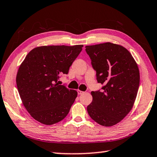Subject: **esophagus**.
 Returning <instances> with one entry per match:
<instances>
[{
	"label": "esophagus",
	"mask_w": 157,
	"mask_h": 157,
	"mask_svg": "<svg viewBox=\"0 0 157 157\" xmlns=\"http://www.w3.org/2000/svg\"><path fill=\"white\" fill-rule=\"evenodd\" d=\"M83 93H84V92H83V91H81V90H78V94H82Z\"/></svg>",
	"instance_id": "34e87169"
}]
</instances>
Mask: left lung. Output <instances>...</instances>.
<instances>
[{
	"mask_svg": "<svg viewBox=\"0 0 157 157\" xmlns=\"http://www.w3.org/2000/svg\"><path fill=\"white\" fill-rule=\"evenodd\" d=\"M102 91H92L87 107L90 118L100 125L112 127L133 108L140 85V71L131 54L123 46L104 43L86 46Z\"/></svg>",
	"mask_w": 157,
	"mask_h": 157,
	"instance_id": "obj_1",
	"label": "left lung"
}]
</instances>
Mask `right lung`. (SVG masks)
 <instances>
[{
	"mask_svg": "<svg viewBox=\"0 0 157 157\" xmlns=\"http://www.w3.org/2000/svg\"><path fill=\"white\" fill-rule=\"evenodd\" d=\"M83 45H45L33 49L18 69L16 84L21 102L32 117L52 125L68 114L78 92L58 84L67 74Z\"/></svg>",
	"mask_w": 157,
	"mask_h": 157,
	"instance_id": "obj_1",
	"label": "right lung"
}]
</instances>
